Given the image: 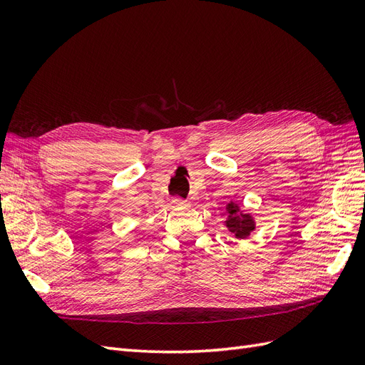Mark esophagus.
<instances>
[{
  "instance_id": "1",
  "label": "esophagus",
  "mask_w": 365,
  "mask_h": 365,
  "mask_svg": "<svg viewBox=\"0 0 365 365\" xmlns=\"http://www.w3.org/2000/svg\"><path fill=\"white\" fill-rule=\"evenodd\" d=\"M173 204H176V205H189V202H187L185 200H182V197H180V196H175L173 197Z\"/></svg>"
}]
</instances>
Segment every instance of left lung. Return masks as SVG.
Masks as SVG:
<instances>
[{
  "mask_svg": "<svg viewBox=\"0 0 365 365\" xmlns=\"http://www.w3.org/2000/svg\"><path fill=\"white\" fill-rule=\"evenodd\" d=\"M228 220H227V227L235 233L236 237L239 239H245L250 236L251 231L254 230V222L250 215H242L239 213V205L235 202L228 204Z\"/></svg>",
  "mask_w": 365,
  "mask_h": 365,
  "instance_id": "obj_1",
  "label": "left lung"
}]
</instances>
